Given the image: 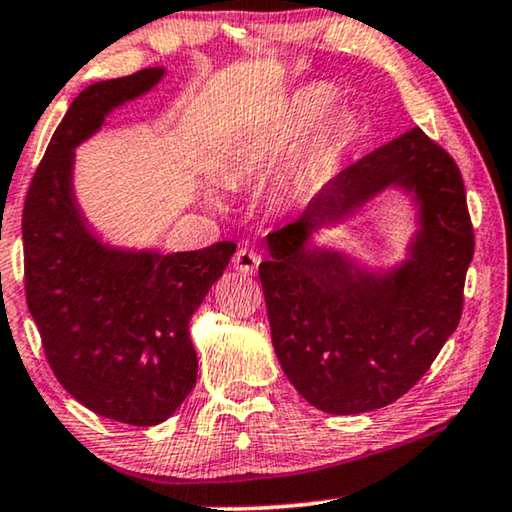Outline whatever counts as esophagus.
Returning <instances> with one entry per match:
<instances>
[{
	"label": "esophagus",
	"instance_id": "obj_1",
	"mask_svg": "<svg viewBox=\"0 0 512 512\" xmlns=\"http://www.w3.org/2000/svg\"><path fill=\"white\" fill-rule=\"evenodd\" d=\"M259 264H262V255L255 253V250H250V248H241L239 253L234 255V269L246 273V276L255 273Z\"/></svg>",
	"mask_w": 512,
	"mask_h": 512
}]
</instances>
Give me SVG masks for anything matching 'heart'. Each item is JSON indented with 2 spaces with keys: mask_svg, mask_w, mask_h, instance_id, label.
Returning a JSON list of instances; mask_svg holds the SVG:
<instances>
[{
  "mask_svg": "<svg viewBox=\"0 0 512 512\" xmlns=\"http://www.w3.org/2000/svg\"><path fill=\"white\" fill-rule=\"evenodd\" d=\"M327 104V95L318 88L301 90L299 95L287 106V111L276 127L271 129L269 134L262 136V139L250 143L246 150H241V155L236 157V174L241 176H253L262 174V171L269 167V164L276 160V155L283 153V150L290 146V143L297 139V136L304 132V129L311 125L315 115L322 111V106ZM306 171L299 169L285 181V194H299L304 190Z\"/></svg>",
  "mask_w": 512,
  "mask_h": 512,
  "instance_id": "1",
  "label": "heart"
}]
</instances>
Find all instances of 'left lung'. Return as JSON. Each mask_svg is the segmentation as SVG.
<instances>
[{
  "mask_svg": "<svg viewBox=\"0 0 512 512\" xmlns=\"http://www.w3.org/2000/svg\"><path fill=\"white\" fill-rule=\"evenodd\" d=\"M390 184L421 201L423 229L399 272L376 279L305 241ZM266 243L259 280L273 350L301 397L325 413H366L403 397L462 318L475 248L466 190L457 162L420 127L345 167Z\"/></svg>",
  "mask_w": 512,
  "mask_h": 512,
  "instance_id": "1",
  "label": "left lung"
}]
</instances>
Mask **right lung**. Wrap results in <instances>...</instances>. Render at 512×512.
Instances as JSON below:
<instances>
[{
    "label": "right lung",
    "instance_id": "right-lung-1",
    "mask_svg": "<svg viewBox=\"0 0 512 512\" xmlns=\"http://www.w3.org/2000/svg\"><path fill=\"white\" fill-rule=\"evenodd\" d=\"M162 69L85 88L57 125L23 206L25 297L55 378L92 413L150 427L197 383L190 318L236 246L125 253L85 229L71 194L74 148L113 106L148 92Z\"/></svg>",
    "mask_w": 512,
    "mask_h": 512
}]
</instances>
